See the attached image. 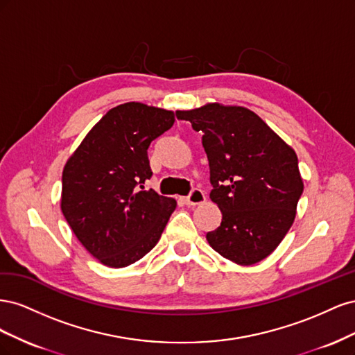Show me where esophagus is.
<instances>
[{"label": "esophagus", "instance_id": "1", "mask_svg": "<svg viewBox=\"0 0 355 355\" xmlns=\"http://www.w3.org/2000/svg\"><path fill=\"white\" fill-rule=\"evenodd\" d=\"M185 204L188 207L191 206H198V204H202L204 201H206V196H204V192L201 189H192L191 194L184 200Z\"/></svg>", "mask_w": 355, "mask_h": 355}]
</instances>
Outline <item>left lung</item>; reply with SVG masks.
I'll return each mask as SVG.
<instances>
[{
  "label": "left lung",
  "instance_id": "obj_1",
  "mask_svg": "<svg viewBox=\"0 0 355 355\" xmlns=\"http://www.w3.org/2000/svg\"><path fill=\"white\" fill-rule=\"evenodd\" d=\"M176 116L202 133L210 198L222 211L206 235L211 249L239 265L261 262L292 227L304 191L293 148L243 106L207 103Z\"/></svg>",
  "mask_w": 355,
  "mask_h": 355
}]
</instances>
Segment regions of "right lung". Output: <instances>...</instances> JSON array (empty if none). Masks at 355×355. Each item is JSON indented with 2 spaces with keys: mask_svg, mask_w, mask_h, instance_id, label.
I'll return each instance as SVG.
<instances>
[{
  "mask_svg": "<svg viewBox=\"0 0 355 355\" xmlns=\"http://www.w3.org/2000/svg\"><path fill=\"white\" fill-rule=\"evenodd\" d=\"M175 112L127 102L106 112L67 161L60 209L75 237L101 263L124 268L158 243L173 198L144 191L153 176L148 148Z\"/></svg>",
  "mask_w": 355,
  "mask_h": 355,
  "instance_id": "right-lung-1",
  "label": "right lung"
}]
</instances>
